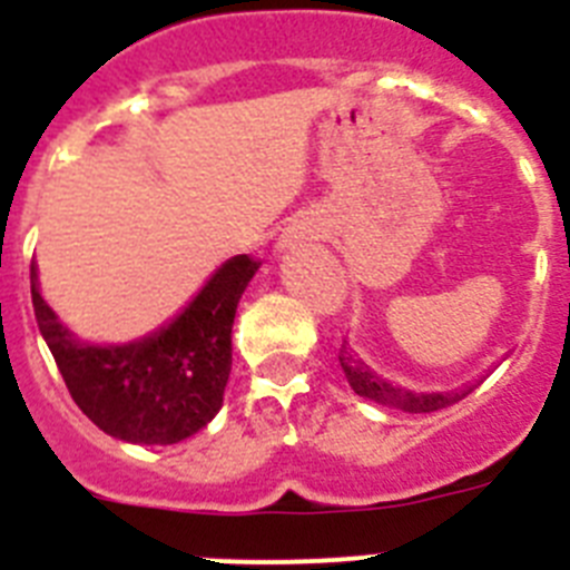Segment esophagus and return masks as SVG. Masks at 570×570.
<instances>
[{"label":"esophagus","mask_w":570,"mask_h":570,"mask_svg":"<svg viewBox=\"0 0 570 570\" xmlns=\"http://www.w3.org/2000/svg\"><path fill=\"white\" fill-rule=\"evenodd\" d=\"M302 239H305V230H302L299 225H291V228H285V234H282L279 248H294Z\"/></svg>","instance_id":"34e87169"}]
</instances>
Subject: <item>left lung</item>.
Segmentation results:
<instances>
[{"mask_svg": "<svg viewBox=\"0 0 570 570\" xmlns=\"http://www.w3.org/2000/svg\"><path fill=\"white\" fill-rule=\"evenodd\" d=\"M340 365L345 371L351 387H354V394H360L362 400L376 402V405L405 411V414H431V411L454 405V402H460L462 396H468L473 387L480 385L476 382V385L454 387V391H431V394H425V391H411V387H402L376 374L374 367L367 365L347 342H342L340 347Z\"/></svg>", "mask_w": 570, "mask_h": 570, "instance_id": "left-lung-1", "label": "left lung"}]
</instances>
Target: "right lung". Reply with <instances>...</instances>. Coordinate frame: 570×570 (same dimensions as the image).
I'll use <instances>...</instances> for the list:
<instances>
[{"label": "right lung", "instance_id": "obj_1", "mask_svg": "<svg viewBox=\"0 0 570 570\" xmlns=\"http://www.w3.org/2000/svg\"><path fill=\"white\" fill-rule=\"evenodd\" d=\"M256 271L259 262L230 256L174 320L119 345L79 340L59 320L39 291L37 262L30 265V299L79 411L114 440L176 445L223 407L236 305Z\"/></svg>", "mask_w": 570, "mask_h": 570}]
</instances>
